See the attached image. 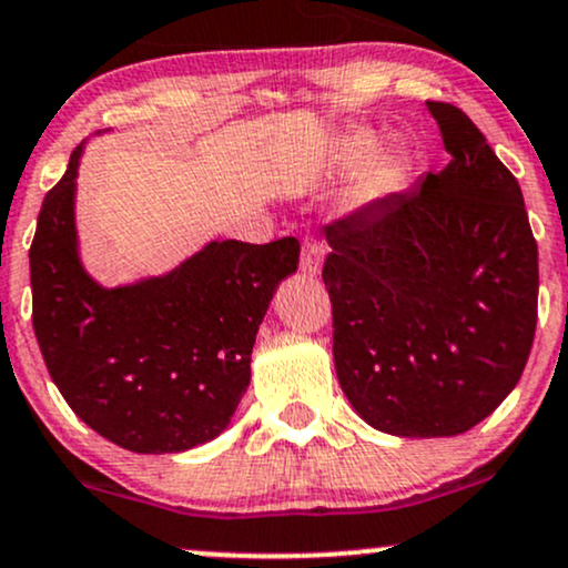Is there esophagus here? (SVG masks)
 Listing matches in <instances>:
<instances>
[{
	"label": "esophagus",
	"instance_id": "obj_1",
	"mask_svg": "<svg viewBox=\"0 0 568 568\" xmlns=\"http://www.w3.org/2000/svg\"><path fill=\"white\" fill-rule=\"evenodd\" d=\"M322 263H324V246L318 239L305 236L303 239V255H300V271L305 276H318L322 273Z\"/></svg>",
	"mask_w": 568,
	"mask_h": 568
}]
</instances>
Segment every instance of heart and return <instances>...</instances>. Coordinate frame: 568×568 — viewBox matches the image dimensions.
I'll return each mask as SVG.
<instances>
[{
	"mask_svg": "<svg viewBox=\"0 0 568 568\" xmlns=\"http://www.w3.org/2000/svg\"><path fill=\"white\" fill-rule=\"evenodd\" d=\"M379 149V140L375 132L369 130H351L345 132L343 138L335 143V156L337 164L343 166H362L364 170L358 172L356 183L351 189V204L353 206H369L383 202L388 199L393 191H398L402 185L406 164L398 153H383V156L373 159L369 163L368 159L375 156V151Z\"/></svg>",
	"mask_w": 568,
	"mask_h": 568,
	"instance_id": "b5f03b06",
	"label": "heart"
}]
</instances>
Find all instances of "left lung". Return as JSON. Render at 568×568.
Returning <instances> with one entry per match:
<instances>
[{
    "label": "left lung",
    "instance_id": "8db88e82",
    "mask_svg": "<svg viewBox=\"0 0 568 568\" xmlns=\"http://www.w3.org/2000/svg\"><path fill=\"white\" fill-rule=\"evenodd\" d=\"M452 162L326 225L339 388L372 428L457 436L521 379L537 329L524 193L457 105L428 100Z\"/></svg>",
    "mask_w": 568,
    "mask_h": 568
}]
</instances>
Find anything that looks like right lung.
Returning a JSON list of instances; mask_svg holds the SVG:
<instances>
[{
	"mask_svg": "<svg viewBox=\"0 0 568 568\" xmlns=\"http://www.w3.org/2000/svg\"><path fill=\"white\" fill-rule=\"evenodd\" d=\"M82 149L44 196L29 250L47 372L77 417L122 449H193L229 428L257 326L278 282L297 271L300 242H210L164 276L105 290L79 260Z\"/></svg>",
	"mask_w": 568,
	"mask_h": 568,
	"instance_id": "obj_1",
	"label": "right lung"
}]
</instances>
